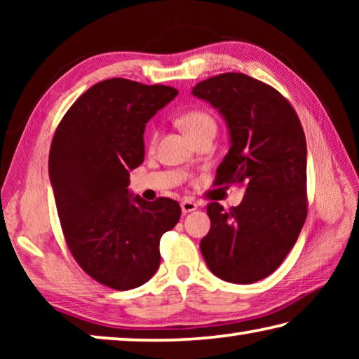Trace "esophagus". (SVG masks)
<instances>
[{
	"instance_id": "34e87169",
	"label": "esophagus",
	"mask_w": 359,
	"mask_h": 359,
	"mask_svg": "<svg viewBox=\"0 0 359 359\" xmlns=\"http://www.w3.org/2000/svg\"><path fill=\"white\" fill-rule=\"evenodd\" d=\"M180 208H182V212H184V214H188V212H193V210H196L198 209V204L193 201V199H184V201L180 203Z\"/></svg>"
}]
</instances>
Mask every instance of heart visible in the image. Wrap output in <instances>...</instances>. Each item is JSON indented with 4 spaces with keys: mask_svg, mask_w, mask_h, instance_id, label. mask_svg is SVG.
Listing matches in <instances>:
<instances>
[{
    "mask_svg": "<svg viewBox=\"0 0 359 359\" xmlns=\"http://www.w3.org/2000/svg\"><path fill=\"white\" fill-rule=\"evenodd\" d=\"M179 123L188 135H190L194 141L205 135H215L217 131V121L208 109L204 107H193L188 111L182 112L179 115ZM158 142V131L154 130L150 133L149 145L151 149L155 147Z\"/></svg>",
    "mask_w": 359,
    "mask_h": 359,
    "instance_id": "b5f03b06",
    "label": "heart"
}]
</instances>
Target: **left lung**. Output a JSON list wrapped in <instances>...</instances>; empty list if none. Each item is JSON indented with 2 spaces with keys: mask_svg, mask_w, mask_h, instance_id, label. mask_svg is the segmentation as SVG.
<instances>
[{
  "mask_svg": "<svg viewBox=\"0 0 359 359\" xmlns=\"http://www.w3.org/2000/svg\"><path fill=\"white\" fill-rule=\"evenodd\" d=\"M224 117L231 147L215 185H244L239 205L208 204L210 231L201 253L212 274L231 283L271 276L296 244L307 217V145L293 106L274 87L224 72L193 87Z\"/></svg>",
  "mask_w": 359,
  "mask_h": 359,
  "instance_id": "8db88e82",
  "label": "left lung"
}]
</instances>
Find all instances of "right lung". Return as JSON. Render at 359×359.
Listing matches in <instances>:
<instances>
[{"instance_id":"add662e5","label":"right lung","mask_w":359,"mask_h":359,"mask_svg":"<svg viewBox=\"0 0 359 359\" xmlns=\"http://www.w3.org/2000/svg\"><path fill=\"white\" fill-rule=\"evenodd\" d=\"M179 92L114 77L79 96L57 126L48 175L62 231L77 264L101 285L141 287L161 261L160 239L180 218L169 198L128 193L144 161L145 123Z\"/></svg>"}]
</instances>
